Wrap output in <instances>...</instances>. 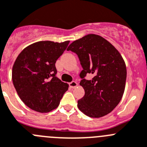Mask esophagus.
Instances as JSON below:
<instances>
[{"label":"esophagus","instance_id":"34e87169","mask_svg":"<svg viewBox=\"0 0 147 147\" xmlns=\"http://www.w3.org/2000/svg\"><path fill=\"white\" fill-rule=\"evenodd\" d=\"M69 86L71 87V88H75V87L78 86V83L75 81H72L71 83H69Z\"/></svg>","mask_w":147,"mask_h":147}]
</instances>
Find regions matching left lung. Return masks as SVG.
Instances as JSON below:
<instances>
[{
  "mask_svg": "<svg viewBox=\"0 0 147 147\" xmlns=\"http://www.w3.org/2000/svg\"><path fill=\"white\" fill-rule=\"evenodd\" d=\"M67 51L78 55L83 67L80 85L85 95L78 101V108L92 118L111 113L125 88L127 69L121 54L108 40L92 34L74 41ZM88 73L93 75L92 80L84 78Z\"/></svg>",
  "mask_w": 147,
  "mask_h": 147,
  "instance_id": "1",
  "label": "left lung"
}]
</instances>
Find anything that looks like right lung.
<instances>
[{
  "mask_svg": "<svg viewBox=\"0 0 147 147\" xmlns=\"http://www.w3.org/2000/svg\"><path fill=\"white\" fill-rule=\"evenodd\" d=\"M69 41H40L26 47L16 59L12 81L25 105L39 113H47L59 105L69 85L55 76V62Z\"/></svg>",
  "mask_w": 147,
  "mask_h": 147,
  "instance_id": "right-lung-1",
  "label": "right lung"
}]
</instances>
